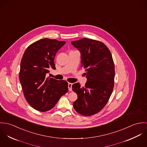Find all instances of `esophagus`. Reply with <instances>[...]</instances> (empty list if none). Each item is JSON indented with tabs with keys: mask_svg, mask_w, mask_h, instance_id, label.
Here are the masks:
<instances>
[{
	"mask_svg": "<svg viewBox=\"0 0 147 147\" xmlns=\"http://www.w3.org/2000/svg\"><path fill=\"white\" fill-rule=\"evenodd\" d=\"M72 84L71 83H68V89L69 91H72Z\"/></svg>",
	"mask_w": 147,
	"mask_h": 147,
	"instance_id": "esophagus-1",
	"label": "esophagus"
}]
</instances>
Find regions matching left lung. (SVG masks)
<instances>
[{
  "label": "left lung",
  "instance_id": "8db88e82",
  "mask_svg": "<svg viewBox=\"0 0 147 147\" xmlns=\"http://www.w3.org/2000/svg\"><path fill=\"white\" fill-rule=\"evenodd\" d=\"M81 53L82 67L87 78L85 86L73 84L78 94L73 106L79 114L93 115L100 112L107 103L114 85L115 67L108 47L99 41L83 38L71 42Z\"/></svg>",
  "mask_w": 147,
  "mask_h": 147
}]
</instances>
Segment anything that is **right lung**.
<instances>
[{
    "label": "right lung",
    "mask_w": 147,
    "mask_h": 147,
    "mask_svg": "<svg viewBox=\"0 0 147 147\" xmlns=\"http://www.w3.org/2000/svg\"><path fill=\"white\" fill-rule=\"evenodd\" d=\"M65 41L43 38L30 45L20 63L19 80L24 97L34 109H51L68 90V83L47 77L49 68L55 69L54 58Z\"/></svg>",
    "instance_id": "right-lung-1"
}]
</instances>
